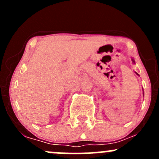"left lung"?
<instances>
[{
  "mask_svg": "<svg viewBox=\"0 0 159 159\" xmlns=\"http://www.w3.org/2000/svg\"><path fill=\"white\" fill-rule=\"evenodd\" d=\"M132 62H133V63H135V61H134V59H133V58H132ZM135 73H136L137 75H138V76H140V75H138V73H137V72H135Z\"/></svg>",
  "mask_w": 159,
  "mask_h": 159,
  "instance_id": "left-lung-1",
  "label": "left lung"
}]
</instances>
